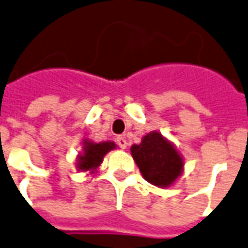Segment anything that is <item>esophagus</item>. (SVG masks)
I'll return each instance as SVG.
<instances>
[{
  "instance_id": "34e87169",
  "label": "esophagus",
  "mask_w": 248,
  "mask_h": 248,
  "mask_svg": "<svg viewBox=\"0 0 248 248\" xmlns=\"http://www.w3.org/2000/svg\"><path fill=\"white\" fill-rule=\"evenodd\" d=\"M117 144H118L122 150H124V148L127 147V140H126L124 137H118V138H117Z\"/></svg>"
}]
</instances>
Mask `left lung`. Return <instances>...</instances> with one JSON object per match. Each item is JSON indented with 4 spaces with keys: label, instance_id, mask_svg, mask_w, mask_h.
<instances>
[{
    "label": "left lung",
    "instance_id": "left-lung-1",
    "mask_svg": "<svg viewBox=\"0 0 248 248\" xmlns=\"http://www.w3.org/2000/svg\"><path fill=\"white\" fill-rule=\"evenodd\" d=\"M130 151L143 177L159 188L170 186L184 170L180 152L159 131L146 134L142 142L133 144Z\"/></svg>",
    "mask_w": 248,
    "mask_h": 248
}]
</instances>
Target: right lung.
Wrapping results in <instances>:
<instances>
[{"label":"right lung","mask_w":248,"mask_h":248,"mask_svg":"<svg viewBox=\"0 0 248 248\" xmlns=\"http://www.w3.org/2000/svg\"><path fill=\"white\" fill-rule=\"evenodd\" d=\"M117 147L114 142H92L89 139L82 140V152L76 157V170L81 172L94 173L97 168L101 166L104 157L109 151Z\"/></svg>","instance_id":"1"}]
</instances>
